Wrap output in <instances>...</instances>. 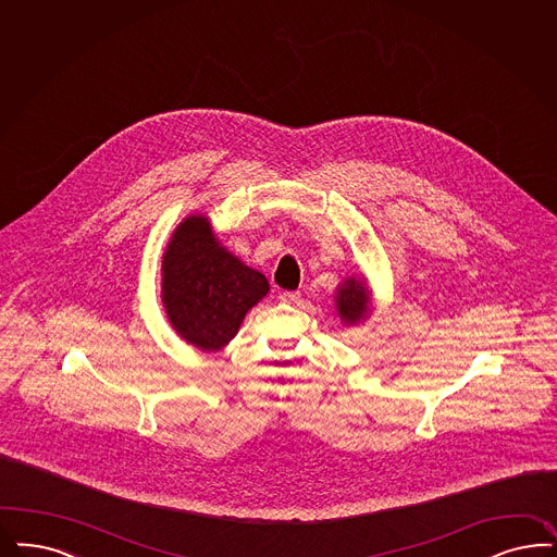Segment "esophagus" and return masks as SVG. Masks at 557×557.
<instances>
[{
    "label": "esophagus",
    "mask_w": 557,
    "mask_h": 557,
    "mask_svg": "<svg viewBox=\"0 0 557 557\" xmlns=\"http://www.w3.org/2000/svg\"><path fill=\"white\" fill-rule=\"evenodd\" d=\"M278 299H281L283 304H297V301L301 299V295H299L297 290H283V293L278 295Z\"/></svg>",
    "instance_id": "esophagus-1"
}]
</instances>
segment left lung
Returning a JSON list of instances; mask_svg holds the SVG:
<instances>
[{"label": "left lung", "instance_id": "8db88e82", "mask_svg": "<svg viewBox=\"0 0 557 557\" xmlns=\"http://www.w3.org/2000/svg\"><path fill=\"white\" fill-rule=\"evenodd\" d=\"M334 299H336V311L345 322V326H355L370 315V288L361 276L359 278L350 276L347 281H343L341 287L336 288Z\"/></svg>", "mask_w": 557, "mask_h": 557}]
</instances>
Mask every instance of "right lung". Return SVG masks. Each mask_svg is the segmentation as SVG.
<instances>
[{
  "label": "right lung",
  "instance_id": "right-lung-1",
  "mask_svg": "<svg viewBox=\"0 0 557 557\" xmlns=\"http://www.w3.org/2000/svg\"><path fill=\"white\" fill-rule=\"evenodd\" d=\"M269 288L262 272L219 244L207 216L189 214L173 231L163 253V306L189 345L223 349Z\"/></svg>",
  "mask_w": 557,
  "mask_h": 557
}]
</instances>
